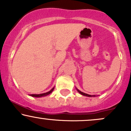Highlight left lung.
Segmentation results:
<instances>
[{
    "label": "left lung",
    "mask_w": 131,
    "mask_h": 131,
    "mask_svg": "<svg viewBox=\"0 0 131 131\" xmlns=\"http://www.w3.org/2000/svg\"><path fill=\"white\" fill-rule=\"evenodd\" d=\"M77 91H78L79 93H80V94H82V95L83 96H88V97H94V96H96L95 95H90V94H86V93H83V92H81V91H80L79 90H78V89L77 88Z\"/></svg>",
    "instance_id": "left-lung-1"
}]
</instances>
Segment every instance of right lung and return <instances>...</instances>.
I'll return each instance as SVG.
<instances>
[{
	"mask_svg": "<svg viewBox=\"0 0 131 131\" xmlns=\"http://www.w3.org/2000/svg\"><path fill=\"white\" fill-rule=\"evenodd\" d=\"M53 90H54V88H53L51 89V90H50V91L47 92V93H42V94H30V96H33V97H42V96H45L48 95V94H50L51 93H52V91H53Z\"/></svg>",
	"mask_w": 131,
	"mask_h": 131,
	"instance_id": "obj_1",
	"label": "right lung"
}]
</instances>
